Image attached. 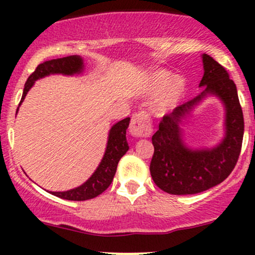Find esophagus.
<instances>
[{
  "instance_id": "34e87169",
  "label": "esophagus",
  "mask_w": 255,
  "mask_h": 255,
  "mask_svg": "<svg viewBox=\"0 0 255 255\" xmlns=\"http://www.w3.org/2000/svg\"><path fill=\"white\" fill-rule=\"evenodd\" d=\"M151 131L152 126L147 114L145 111L134 114L129 126V133L131 135L135 137H146L150 135Z\"/></svg>"
}]
</instances>
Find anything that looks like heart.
I'll return each instance as SVG.
<instances>
[{
  "label": "heart",
  "instance_id": "obj_1",
  "mask_svg": "<svg viewBox=\"0 0 255 255\" xmlns=\"http://www.w3.org/2000/svg\"><path fill=\"white\" fill-rule=\"evenodd\" d=\"M150 92L158 93L162 91L159 97L153 104V111L157 115H165L175 108L186 91V81L183 78H174L165 71L153 73L150 78Z\"/></svg>",
  "mask_w": 255,
  "mask_h": 255
}]
</instances>
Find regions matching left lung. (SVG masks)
I'll use <instances>...</instances> for the list:
<instances>
[{"mask_svg":"<svg viewBox=\"0 0 255 255\" xmlns=\"http://www.w3.org/2000/svg\"><path fill=\"white\" fill-rule=\"evenodd\" d=\"M201 58L204 75L199 87H205L203 92L164 116L152 136L151 176L169 194H197L223 182L235 168L241 152L245 122L236 85L217 61L207 54ZM210 95L217 97L225 107V136L213 148L192 149L183 140V121Z\"/></svg>","mask_w":255,"mask_h":255,"instance_id":"left-lung-1","label":"left lung"}]
</instances>
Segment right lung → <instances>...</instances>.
I'll use <instances>...</instances> for the list:
<instances>
[{"label": "right lung", "instance_id": "obj_1", "mask_svg": "<svg viewBox=\"0 0 255 255\" xmlns=\"http://www.w3.org/2000/svg\"><path fill=\"white\" fill-rule=\"evenodd\" d=\"M84 69V58L79 56V55L56 58V60L45 61V62L40 63L36 68V71L32 73L30 77H28L27 81H26L19 107L24 102L27 92L31 90V87L33 86L38 79L45 78L52 74L78 75L81 74ZM17 110H19V108L16 109V113ZM129 118L124 119L122 121H119L118 124H115L110 128L104 156L102 158L97 169L91 175L86 182H84L81 186L75 187V188L69 189V191L49 193L52 195H56L58 198L73 201L89 200V199H93L98 197L99 194H102L113 182V178L115 176L120 159L125 156V153L129 148L127 137H126V130H127L128 126H129Z\"/></svg>", "mask_w": 255, "mask_h": 255}]
</instances>
